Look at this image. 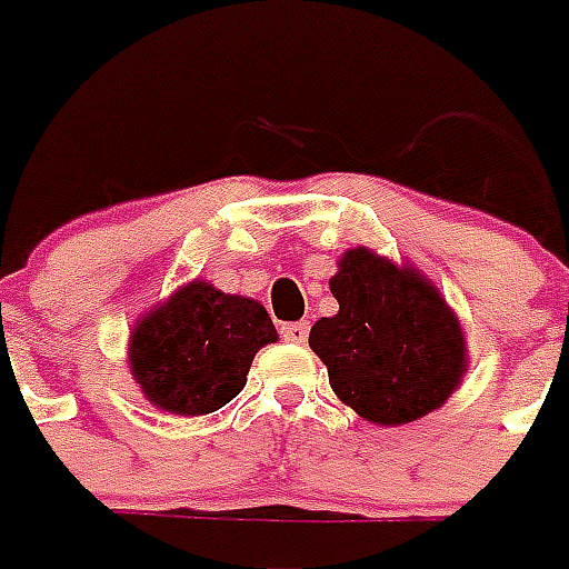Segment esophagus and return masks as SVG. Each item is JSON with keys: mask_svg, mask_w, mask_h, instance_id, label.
<instances>
[{"mask_svg": "<svg viewBox=\"0 0 569 569\" xmlns=\"http://www.w3.org/2000/svg\"><path fill=\"white\" fill-rule=\"evenodd\" d=\"M307 333H310V321H289V325H283L280 328V337L286 339V342H307Z\"/></svg>", "mask_w": 569, "mask_h": 569, "instance_id": "esophagus-1", "label": "esophagus"}]
</instances>
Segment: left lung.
Returning <instances> with one entry per match:
<instances>
[{
	"mask_svg": "<svg viewBox=\"0 0 569 569\" xmlns=\"http://www.w3.org/2000/svg\"><path fill=\"white\" fill-rule=\"evenodd\" d=\"M339 312L310 348L339 401L375 425H407L446 405L467 375V339L437 286L413 266L351 248L330 277Z\"/></svg>",
	"mask_w": 569,
	"mask_h": 569,
	"instance_id": "1",
	"label": "left lung"
}]
</instances>
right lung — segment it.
<instances>
[{"label": "right lung", "mask_w": 569, "mask_h": 569, "mask_svg": "<svg viewBox=\"0 0 569 569\" xmlns=\"http://www.w3.org/2000/svg\"><path fill=\"white\" fill-rule=\"evenodd\" d=\"M268 342H277V330L262 303L191 280L136 321L129 369L150 405L203 416L239 396Z\"/></svg>", "instance_id": "obj_1"}]
</instances>
